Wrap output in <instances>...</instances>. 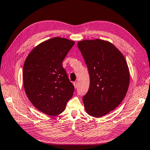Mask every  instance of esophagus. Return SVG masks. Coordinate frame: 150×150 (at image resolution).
Here are the masks:
<instances>
[{
	"instance_id": "34e87169",
	"label": "esophagus",
	"mask_w": 150,
	"mask_h": 150,
	"mask_svg": "<svg viewBox=\"0 0 150 150\" xmlns=\"http://www.w3.org/2000/svg\"><path fill=\"white\" fill-rule=\"evenodd\" d=\"M74 87H75V89L77 88H78V86H79L78 82H74Z\"/></svg>"
}]
</instances>
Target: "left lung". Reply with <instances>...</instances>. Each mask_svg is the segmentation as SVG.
<instances>
[{
	"label": "left lung",
	"mask_w": 150,
	"mask_h": 150,
	"mask_svg": "<svg viewBox=\"0 0 150 150\" xmlns=\"http://www.w3.org/2000/svg\"><path fill=\"white\" fill-rule=\"evenodd\" d=\"M77 46L88 67L90 85L82 100L90 116L100 117L120 105L127 95L130 74L127 61L109 41L83 40Z\"/></svg>",
	"instance_id": "1"
}]
</instances>
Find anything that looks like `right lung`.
I'll use <instances>...</instances> for the list:
<instances>
[{"label":"right lung","instance_id":"right-lung-1","mask_svg":"<svg viewBox=\"0 0 150 150\" xmlns=\"http://www.w3.org/2000/svg\"><path fill=\"white\" fill-rule=\"evenodd\" d=\"M74 44L65 38H51L34 48L24 62L26 95L36 109L48 116L63 112L74 95L75 88L62 67V61Z\"/></svg>","mask_w":150,"mask_h":150}]
</instances>
